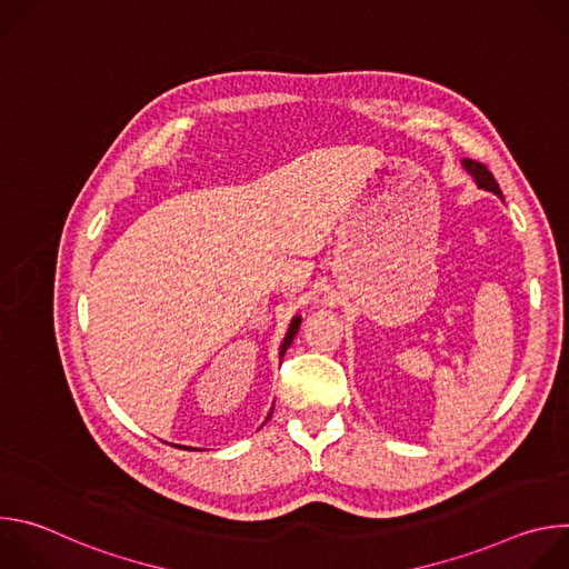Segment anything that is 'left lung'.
<instances>
[{
	"label": "left lung",
	"mask_w": 569,
	"mask_h": 569,
	"mask_svg": "<svg viewBox=\"0 0 569 569\" xmlns=\"http://www.w3.org/2000/svg\"><path fill=\"white\" fill-rule=\"evenodd\" d=\"M461 164H463L466 173L475 180V184L479 189L489 191V193H496L498 198H502V191H500V187H498V182H496V178H493V173L489 169H486L483 164H479V161H472V159H461Z\"/></svg>",
	"instance_id": "8db88e82"
}]
</instances>
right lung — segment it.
<instances>
[{"label": "right lung", "instance_id": "right-lung-1", "mask_svg": "<svg viewBox=\"0 0 569 569\" xmlns=\"http://www.w3.org/2000/svg\"><path fill=\"white\" fill-rule=\"evenodd\" d=\"M299 323H301V317L297 315V317H292V321H290V327H288V333H286V338H283V342H281V351H279V358L283 360V353L290 349V345H292V340H295V336H297V331H299ZM272 417V412L268 415V419ZM266 419V421H268Z\"/></svg>", "mask_w": 569, "mask_h": 569}]
</instances>
